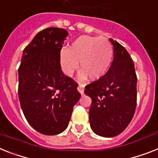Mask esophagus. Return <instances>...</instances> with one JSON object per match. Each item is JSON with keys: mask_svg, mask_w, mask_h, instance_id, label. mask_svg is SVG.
<instances>
[{"mask_svg": "<svg viewBox=\"0 0 158 158\" xmlns=\"http://www.w3.org/2000/svg\"><path fill=\"white\" fill-rule=\"evenodd\" d=\"M78 91H79V93L83 94V92H84V86L82 85V84H79V86H78Z\"/></svg>", "mask_w": 158, "mask_h": 158, "instance_id": "obj_1", "label": "esophagus"}]
</instances>
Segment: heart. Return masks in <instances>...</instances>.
Instances as JSON below:
<instances>
[{
	"instance_id": "obj_1",
	"label": "heart",
	"mask_w": 158,
	"mask_h": 158,
	"mask_svg": "<svg viewBox=\"0 0 158 158\" xmlns=\"http://www.w3.org/2000/svg\"><path fill=\"white\" fill-rule=\"evenodd\" d=\"M64 73L71 75L79 66L82 68L79 78L97 80L106 75L113 60V48L106 38L81 35L63 48L60 55Z\"/></svg>"
}]
</instances>
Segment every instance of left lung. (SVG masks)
<instances>
[{"instance_id": "obj_1", "label": "left lung", "mask_w": 158, "mask_h": 158, "mask_svg": "<svg viewBox=\"0 0 158 158\" xmlns=\"http://www.w3.org/2000/svg\"><path fill=\"white\" fill-rule=\"evenodd\" d=\"M114 59L102 78L85 87L91 97L89 121L95 134L116 136L130 123L136 107L137 78L130 54L118 42L110 39Z\"/></svg>"}]
</instances>
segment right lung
Returning a JSON list of instances; mask_svg holds the SVG:
<instances>
[{
    "instance_id": "add662e5",
    "label": "right lung",
    "mask_w": 158,
    "mask_h": 158,
    "mask_svg": "<svg viewBox=\"0 0 158 158\" xmlns=\"http://www.w3.org/2000/svg\"><path fill=\"white\" fill-rule=\"evenodd\" d=\"M67 31L48 27L40 31L23 50L19 68V97L26 119L47 135L61 133L70 122L80 94L78 84L66 76L60 52Z\"/></svg>"
}]
</instances>
